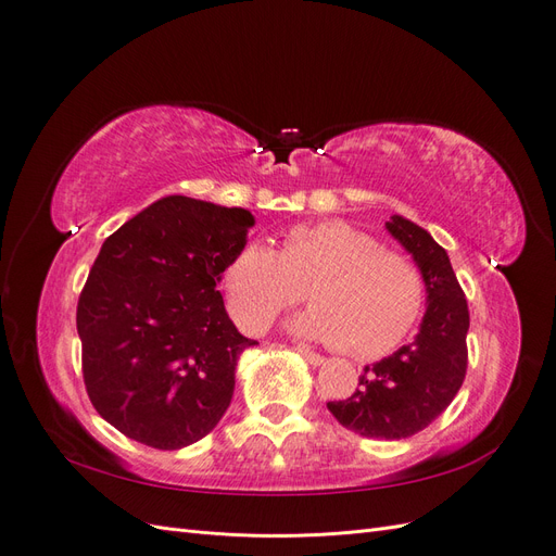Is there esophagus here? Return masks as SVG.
<instances>
[{"mask_svg":"<svg viewBox=\"0 0 556 556\" xmlns=\"http://www.w3.org/2000/svg\"><path fill=\"white\" fill-rule=\"evenodd\" d=\"M296 352H299V355H304L311 364H315V366H319V364H323L325 362V357L323 355H317V352H313L308 345H296Z\"/></svg>","mask_w":556,"mask_h":556,"instance_id":"esophagus-1","label":"esophagus"}]
</instances>
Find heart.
Segmentation results:
<instances>
[{
  "instance_id": "1",
  "label": "heart",
  "mask_w": 556,
  "mask_h": 556,
  "mask_svg": "<svg viewBox=\"0 0 556 556\" xmlns=\"http://www.w3.org/2000/svg\"><path fill=\"white\" fill-rule=\"evenodd\" d=\"M223 280L233 319L250 333H262L306 290L313 308L292 329L357 359L394 350L425 306L419 266L341 220L296 225L282 233L280 250L245 243Z\"/></svg>"
}]
</instances>
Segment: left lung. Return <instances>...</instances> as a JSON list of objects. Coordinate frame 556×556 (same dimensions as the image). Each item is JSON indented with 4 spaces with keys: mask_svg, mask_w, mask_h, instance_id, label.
<instances>
[{
    "mask_svg": "<svg viewBox=\"0 0 556 556\" xmlns=\"http://www.w3.org/2000/svg\"><path fill=\"white\" fill-rule=\"evenodd\" d=\"M387 231L406 248L427 288V313L415 341L366 366L355 394L329 401L339 422L366 439L399 441L427 429L457 396L468 366V304L447 252L431 233L394 215Z\"/></svg>",
    "mask_w": 556,
    "mask_h": 556,
    "instance_id": "1",
    "label": "left lung"
}]
</instances>
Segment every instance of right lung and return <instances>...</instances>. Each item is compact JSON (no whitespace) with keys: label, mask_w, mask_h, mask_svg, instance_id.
Instances as JSON below:
<instances>
[{"label":"right lung","mask_w":556,"mask_h":556,"mask_svg":"<svg viewBox=\"0 0 556 556\" xmlns=\"http://www.w3.org/2000/svg\"><path fill=\"white\" fill-rule=\"evenodd\" d=\"M255 217L172 194L113 231L78 296L83 380L109 425L157 450L204 439L229 408L255 341L233 327L217 282Z\"/></svg>","instance_id":"1"}]
</instances>
